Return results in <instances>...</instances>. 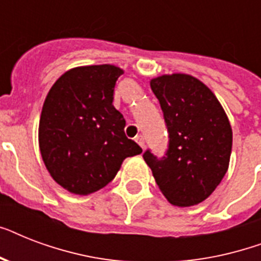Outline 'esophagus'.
<instances>
[{"label":"esophagus","instance_id":"esophagus-1","mask_svg":"<svg viewBox=\"0 0 261 261\" xmlns=\"http://www.w3.org/2000/svg\"><path fill=\"white\" fill-rule=\"evenodd\" d=\"M135 141H137V143H138L142 149L145 147V138H143V135H137V137H135Z\"/></svg>","mask_w":261,"mask_h":261}]
</instances>
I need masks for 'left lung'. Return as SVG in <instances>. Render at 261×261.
I'll list each match as a JSON object with an SVG mask.
<instances>
[{
    "label": "left lung",
    "mask_w": 261,
    "mask_h": 261,
    "mask_svg": "<svg viewBox=\"0 0 261 261\" xmlns=\"http://www.w3.org/2000/svg\"><path fill=\"white\" fill-rule=\"evenodd\" d=\"M150 88L168 128V149L143 159L157 186L174 206H194L210 196L229 167L233 134L225 111L208 88L188 74L161 75Z\"/></svg>",
    "instance_id": "8db88e82"
}]
</instances>
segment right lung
Listing matches in <instances>:
<instances>
[{
	"label": "right lung",
	"mask_w": 261,
	"mask_h": 261,
	"mask_svg": "<svg viewBox=\"0 0 261 261\" xmlns=\"http://www.w3.org/2000/svg\"><path fill=\"white\" fill-rule=\"evenodd\" d=\"M122 74L112 65L75 67L57 80L44 100L40 153L51 177L73 194L101 190L123 160L142 153L126 137V120L112 104Z\"/></svg>",
	"instance_id": "obj_1"
}]
</instances>
